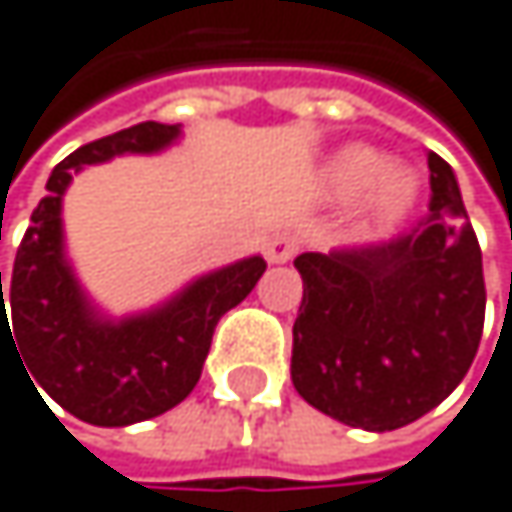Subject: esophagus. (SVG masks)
<instances>
[{"instance_id":"obj_1","label":"esophagus","mask_w":512,"mask_h":512,"mask_svg":"<svg viewBox=\"0 0 512 512\" xmlns=\"http://www.w3.org/2000/svg\"><path fill=\"white\" fill-rule=\"evenodd\" d=\"M296 250H299L296 238H290V235H274V238L265 244V259H268L271 265H284V262H290V259L296 256Z\"/></svg>"}]
</instances>
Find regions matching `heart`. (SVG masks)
Returning a JSON list of instances; mask_svg holds the SVG:
<instances>
[{"mask_svg":"<svg viewBox=\"0 0 512 512\" xmlns=\"http://www.w3.org/2000/svg\"><path fill=\"white\" fill-rule=\"evenodd\" d=\"M418 176L412 167L385 161L378 149L366 143H348L329 155L323 167V192L348 204L360 194V222L363 228L397 225L418 198Z\"/></svg>","mask_w":512,"mask_h":512,"instance_id":"heart-1","label":"heart"}]
</instances>
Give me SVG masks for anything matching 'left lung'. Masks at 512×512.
<instances>
[{
  "mask_svg": "<svg viewBox=\"0 0 512 512\" xmlns=\"http://www.w3.org/2000/svg\"><path fill=\"white\" fill-rule=\"evenodd\" d=\"M430 210L406 235L302 253L290 375L299 397L348 427L397 430L467 375L485 320L482 250L452 167L427 152Z\"/></svg>",
  "mask_w": 512,
  "mask_h": 512,
  "instance_id": "1",
  "label": "left lung"
}]
</instances>
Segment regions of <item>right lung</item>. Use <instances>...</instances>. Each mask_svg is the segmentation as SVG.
<instances>
[{
  "instance_id": "obj_1",
  "label": "right lung",
  "mask_w": 512,
  "mask_h": 512,
  "mask_svg": "<svg viewBox=\"0 0 512 512\" xmlns=\"http://www.w3.org/2000/svg\"><path fill=\"white\" fill-rule=\"evenodd\" d=\"M180 137V124L143 121L66 155L51 170L48 195L17 247L8 299L0 271V345L14 331L11 345L18 342L14 351L39 388L97 427H127L180 406L198 385L219 317L244 302L265 271L262 256H247L127 317L100 311L79 284L63 241V195L72 176L118 155H158ZM5 301L12 305L11 327Z\"/></svg>"
}]
</instances>
